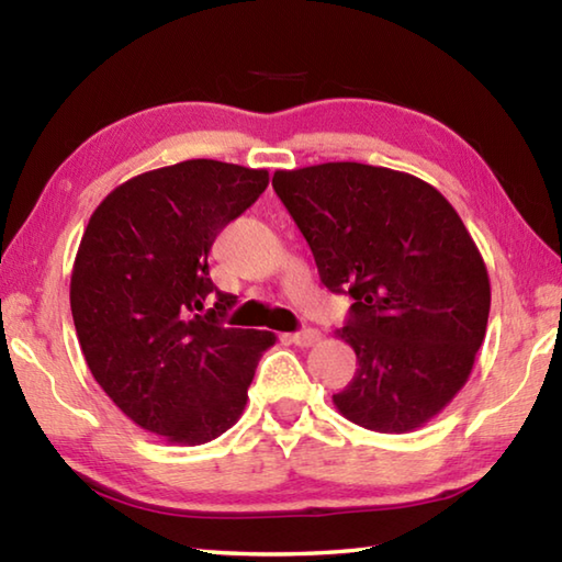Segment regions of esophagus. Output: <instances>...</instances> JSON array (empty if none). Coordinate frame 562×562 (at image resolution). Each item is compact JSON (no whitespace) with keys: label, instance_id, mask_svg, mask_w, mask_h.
Returning a JSON list of instances; mask_svg holds the SVG:
<instances>
[{"label":"esophagus","instance_id":"1","mask_svg":"<svg viewBox=\"0 0 562 562\" xmlns=\"http://www.w3.org/2000/svg\"><path fill=\"white\" fill-rule=\"evenodd\" d=\"M319 339H322V335L317 329H302V331H294V335L290 337L292 345H297V347H312V345H317Z\"/></svg>","mask_w":562,"mask_h":562}]
</instances>
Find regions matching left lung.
Returning <instances> with one entry per match:
<instances>
[{"mask_svg": "<svg viewBox=\"0 0 562 562\" xmlns=\"http://www.w3.org/2000/svg\"><path fill=\"white\" fill-rule=\"evenodd\" d=\"M274 193L322 282L355 304L337 337L359 369L331 396L351 424L406 434L469 382L486 337V262L453 205L426 180L367 164L274 170Z\"/></svg>", "mask_w": 562, "mask_h": 562, "instance_id": "obj_1", "label": "left lung"}]
</instances>
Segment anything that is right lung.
Listing matches in <instances>:
<instances>
[{
  "label": "right lung",
  "instance_id": "add662e5",
  "mask_svg": "<svg viewBox=\"0 0 562 562\" xmlns=\"http://www.w3.org/2000/svg\"><path fill=\"white\" fill-rule=\"evenodd\" d=\"M270 183L265 168L195 158L148 170L103 198L71 270L76 337L93 379L133 424L176 446L217 439L247 404L272 331L223 327L217 233ZM218 302L195 316L210 292Z\"/></svg>",
  "mask_w": 562,
  "mask_h": 562
}]
</instances>
